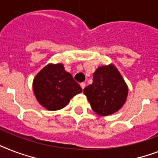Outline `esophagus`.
Returning a JSON list of instances; mask_svg holds the SVG:
<instances>
[{"label":"esophagus","mask_w":158,"mask_h":158,"mask_svg":"<svg viewBox=\"0 0 158 158\" xmlns=\"http://www.w3.org/2000/svg\"><path fill=\"white\" fill-rule=\"evenodd\" d=\"M85 85H86V84H85L84 82H83V83H81V84H80V86H81L82 89H84V88H85Z\"/></svg>","instance_id":"34e87169"}]
</instances>
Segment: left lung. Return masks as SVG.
<instances>
[{
  "mask_svg": "<svg viewBox=\"0 0 158 158\" xmlns=\"http://www.w3.org/2000/svg\"><path fill=\"white\" fill-rule=\"evenodd\" d=\"M93 110L100 115L117 111L126 101L128 87L113 64L99 67L94 73L93 84L84 89Z\"/></svg>",
  "mask_w": 158,
  "mask_h": 158,
  "instance_id": "8db88e82",
  "label": "left lung"
}]
</instances>
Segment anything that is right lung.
<instances>
[{
	"label": "right lung",
	"mask_w": 158,
	"mask_h": 158,
	"mask_svg": "<svg viewBox=\"0 0 158 158\" xmlns=\"http://www.w3.org/2000/svg\"><path fill=\"white\" fill-rule=\"evenodd\" d=\"M33 91L38 102L49 110H60L82 92L81 87L62 64H48L33 80Z\"/></svg>",
	"instance_id": "right-lung-1"
}]
</instances>
